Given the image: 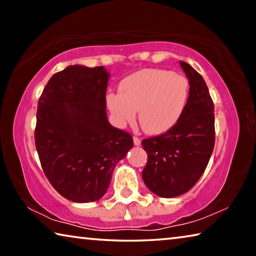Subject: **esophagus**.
Masks as SVG:
<instances>
[{
  "instance_id": "1",
  "label": "esophagus",
  "mask_w": 256,
  "mask_h": 256,
  "mask_svg": "<svg viewBox=\"0 0 256 256\" xmlns=\"http://www.w3.org/2000/svg\"><path fill=\"white\" fill-rule=\"evenodd\" d=\"M133 142H134V146H140L141 144V140L138 136L133 138Z\"/></svg>"
}]
</instances>
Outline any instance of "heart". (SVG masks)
<instances>
[{
    "instance_id": "b5f03b06",
    "label": "heart",
    "mask_w": 256,
    "mask_h": 256,
    "mask_svg": "<svg viewBox=\"0 0 256 256\" xmlns=\"http://www.w3.org/2000/svg\"><path fill=\"white\" fill-rule=\"evenodd\" d=\"M190 94L184 76L164 68H144L120 81V94L110 92L106 105L112 120L124 126L138 118L144 131L159 136L175 126Z\"/></svg>"
}]
</instances>
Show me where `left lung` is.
Returning a JSON list of instances; mask_svg holds the SVG:
<instances>
[{"label": "left lung", "instance_id": "1", "mask_svg": "<svg viewBox=\"0 0 256 256\" xmlns=\"http://www.w3.org/2000/svg\"><path fill=\"white\" fill-rule=\"evenodd\" d=\"M190 84L185 110L170 131L142 140L148 162L142 178L160 198H175L200 180L214 146V106L204 79L180 60Z\"/></svg>", "mask_w": 256, "mask_h": 256}]
</instances>
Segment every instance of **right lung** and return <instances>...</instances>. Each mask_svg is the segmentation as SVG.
<instances>
[{"label": "right lung", "instance_id": "add662e5", "mask_svg": "<svg viewBox=\"0 0 256 256\" xmlns=\"http://www.w3.org/2000/svg\"><path fill=\"white\" fill-rule=\"evenodd\" d=\"M104 66H70L50 78L38 100L34 144L42 168L60 196L97 201L120 159L133 148L131 134L108 122Z\"/></svg>", "mask_w": 256, "mask_h": 256}]
</instances>
